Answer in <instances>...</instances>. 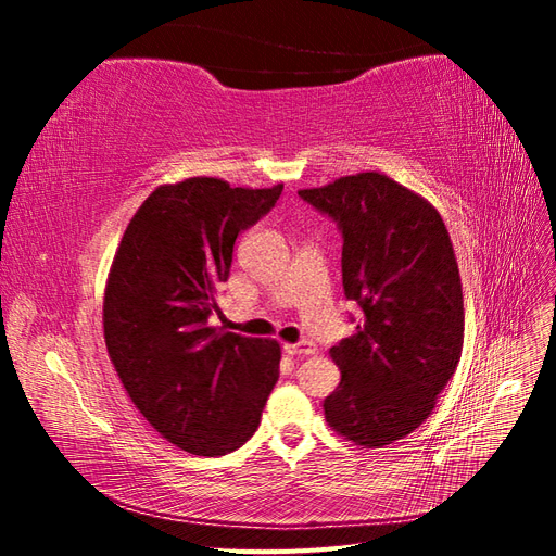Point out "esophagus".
<instances>
[{
    "label": "esophagus",
    "instance_id": "34e87169",
    "mask_svg": "<svg viewBox=\"0 0 556 556\" xmlns=\"http://www.w3.org/2000/svg\"><path fill=\"white\" fill-rule=\"evenodd\" d=\"M285 352L292 357H311L315 355V345L311 341H299V343H285Z\"/></svg>",
    "mask_w": 556,
    "mask_h": 556
}]
</instances>
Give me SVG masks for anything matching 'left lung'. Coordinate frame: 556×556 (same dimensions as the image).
Returning a JSON list of instances; mask_svg holds the SVG:
<instances>
[{"label":"left lung","instance_id":"left-lung-1","mask_svg":"<svg viewBox=\"0 0 556 556\" xmlns=\"http://www.w3.org/2000/svg\"><path fill=\"white\" fill-rule=\"evenodd\" d=\"M299 197L339 223L343 290L364 313L357 331L329 350L341 382L325 399V419L364 447L406 439L462 359V278L443 217L378 172Z\"/></svg>","mask_w":556,"mask_h":556}]
</instances>
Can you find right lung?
Returning <instances> with one entry per match:
<instances>
[{
	"label": "right lung",
	"instance_id": "add662e5",
	"mask_svg": "<svg viewBox=\"0 0 556 556\" xmlns=\"http://www.w3.org/2000/svg\"><path fill=\"white\" fill-rule=\"evenodd\" d=\"M282 185L194 176L160 185L129 220L104 290V339L127 396L162 439L220 457L260 427L280 345L208 327L237 237Z\"/></svg>",
	"mask_w": 556,
	"mask_h": 556
}]
</instances>
